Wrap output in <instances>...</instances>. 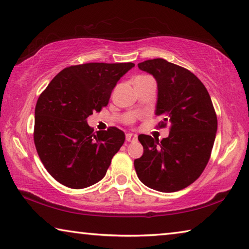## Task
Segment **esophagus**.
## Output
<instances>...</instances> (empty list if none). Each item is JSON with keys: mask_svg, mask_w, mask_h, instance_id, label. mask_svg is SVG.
<instances>
[{"mask_svg": "<svg viewBox=\"0 0 249 249\" xmlns=\"http://www.w3.org/2000/svg\"><path fill=\"white\" fill-rule=\"evenodd\" d=\"M126 141H127V142H136L137 141V135L132 134V133H127V134H126Z\"/></svg>", "mask_w": 249, "mask_h": 249, "instance_id": "1", "label": "esophagus"}]
</instances>
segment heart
I'll list each match as a JSON object with an SVG mask.
<instances>
[{
  "instance_id": "1",
  "label": "heart",
  "mask_w": 249,
  "mask_h": 249,
  "mask_svg": "<svg viewBox=\"0 0 249 249\" xmlns=\"http://www.w3.org/2000/svg\"><path fill=\"white\" fill-rule=\"evenodd\" d=\"M142 79H150L148 75H141V77H137L135 80H142Z\"/></svg>"
}]
</instances>
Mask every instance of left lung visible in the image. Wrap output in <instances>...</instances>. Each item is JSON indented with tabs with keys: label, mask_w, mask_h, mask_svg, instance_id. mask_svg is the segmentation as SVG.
<instances>
[{
	"label": "left lung",
	"mask_w": 249,
	"mask_h": 249,
	"mask_svg": "<svg viewBox=\"0 0 249 249\" xmlns=\"http://www.w3.org/2000/svg\"><path fill=\"white\" fill-rule=\"evenodd\" d=\"M157 81L156 115L160 127L170 124L169 136L160 141L142 134L144 154L135 159L137 177L150 189L176 192L199 178L209 162L217 130L212 100L191 71L157 58L138 64Z\"/></svg>",
	"instance_id": "8db88e82"
}]
</instances>
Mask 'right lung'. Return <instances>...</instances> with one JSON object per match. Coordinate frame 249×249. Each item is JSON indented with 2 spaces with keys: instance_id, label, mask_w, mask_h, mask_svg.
I'll use <instances>...</instances> for the list:
<instances>
[{
  "instance_id": "obj_1",
  "label": "right lung",
  "mask_w": 249,
  "mask_h": 249,
  "mask_svg": "<svg viewBox=\"0 0 249 249\" xmlns=\"http://www.w3.org/2000/svg\"><path fill=\"white\" fill-rule=\"evenodd\" d=\"M133 62H90L61 70L39 95L34 142L52 177L71 189L103 179L125 134L116 127L93 133L87 119L107 107L112 90Z\"/></svg>"
}]
</instances>
